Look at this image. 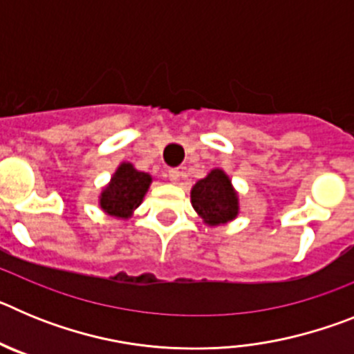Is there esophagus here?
Listing matches in <instances>:
<instances>
[{
	"mask_svg": "<svg viewBox=\"0 0 354 354\" xmlns=\"http://www.w3.org/2000/svg\"><path fill=\"white\" fill-rule=\"evenodd\" d=\"M168 179H170L174 184L179 183V179H180V170H179V168H171V170H168Z\"/></svg>",
	"mask_w": 354,
	"mask_h": 354,
	"instance_id": "1",
	"label": "esophagus"
}]
</instances>
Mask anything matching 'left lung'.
<instances>
[{
    "instance_id": "left-lung-1",
    "label": "left lung",
    "mask_w": 354,
    "mask_h": 354,
    "mask_svg": "<svg viewBox=\"0 0 354 354\" xmlns=\"http://www.w3.org/2000/svg\"><path fill=\"white\" fill-rule=\"evenodd\" d=\"M192 205L207 227H220L239 216V193L221 168H212L192 187Z\"/></svg>"
}]
</instances>
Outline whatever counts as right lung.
<instances>
[{
    "label": "right lung",
    "mask_w": 354,
    "mask_h": 354,
    "mask_svg": "<svg viewBox=\"0 0 354 354\" xmlns=\"http://www.w3.org/2000/svg\"><path fill=\"white\" fill-rule=\"evenodd\" d=\"M152 177L134 168L133 162H120L109 183L99 195V207L104 214L127 220L140 207L143 196L149 192Z\"/></svg>",
    "instance_id": "1"
}]
</instances>
